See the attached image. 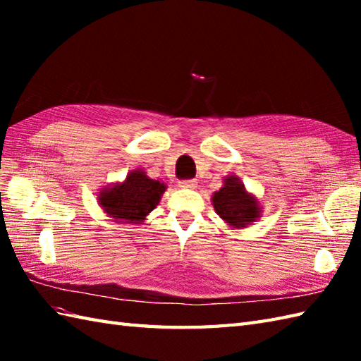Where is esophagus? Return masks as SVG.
Returning a JSON list of instances; mask_svg holds the SVG:
<instances>
[{
    "instance_id": "1",
    "label": "esophagus",
    "mask_w": 361,
    "mask_h": 361,
    "mask_svg": "<svg viewBox=\"0 0 361 361\" xmlns=\"http://www.w3.org/2000/svg\"><path fill=\"white\" fill-rule=\"evenodd\" d=\"M178 186L181 189H195L197 183H195V180H183L178 183Z\"/></svg>"
}]
</instances>
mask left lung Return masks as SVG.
Wrapping results in <instances>:
<instances>
[{
  "instance_id": "obj_1",
  "label": "left lung",
  "mask_w": 361,
  "mask_h": 361,
  "mask_svg": "<svg viewBox=\"0 0 361 361\" xmlns=\"http://www.w3.org/2000/svg\"><path fill=\"white\" fill-rule=\"evenodd\" d=\"M211 203L217 216L234 229L247 228L262 217L259 198L248 192L242 180L235 175L225 176L224 186L212 194Z\"/></svg>"
}]
</instances>
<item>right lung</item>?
<instances>
[{
    "instance_id": "add662e5",
    "label": "right lung",
    "mask_w": 361,
    "mask_h": 361,
    "mask_svg": "<svg viewBox=\"0 0 361 361\" xmlns=\"http://www.w3.org/2000/svg\"><path fill=\"white\" fill-rule=\"evenodd\" d=\"M166 183L153 180L142 169H133L124 181H116L97 192L101 209L118 224L141 225L159 204Z\"/></svg>"
}]
</instances>
